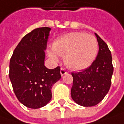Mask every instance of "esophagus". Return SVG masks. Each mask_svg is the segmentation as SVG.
Wrapping results in <instances>:
<instances>
[{"label": "esophagus", "instance_id": "34e87169", "mask_svg": "<svg viewBox=\"0 0 124 124\" xmlns=\"http://www.w3.org/2000/svg\"><path fill=\"white\" fill-rule=\"evenodd\" d=\"M66 73H67V71H66L65 69H64V68H61L60 69V74H61L62 76V75H65Z\"/></svg>", "mask_w": 124, "mask_h": 124}]
</instances>
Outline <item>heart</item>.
Instances as JSON below:
<instances>
[{"mask_svg": "<svg viewBox=\"0 0 124 124\" xmlns=\"http://www.w3.org/2000/svg\"><path fill=\"white\" fill-rule=\"evenodd\" d=\"M97 40L92 35L78 31L66 33L54 41L52 50H48L49 57L58 62V55L64 56L66 66L73 70L88 68L96 58Z\"/></svg>", "mask_w": 124, "mask_h": 124, "instance_id": "1", "label": "heart"}]
</instances>
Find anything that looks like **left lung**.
<instances>
[{
  "instance_id": "1",
  "label": "left lung",
  "mask_w": 124,
  "mask_h": 124,
  "mask_svg": "<svg viewBox=\"0 0 124 124\" xmlns=\"http://www.w3.org/2000/svg\"><path fill=\"white\" fill-rule=\"evenodd\" d=\"M99 52L91 65L81 72L72 73L73 78L71 97L78 104L93 106L108 93L113 73L111 52L108 45L97 33Z\"/></svg>"
}]
</instances>
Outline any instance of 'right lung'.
<instances>
[{
  "instance_id": "1",
  "label": "right lung",
  "mask_w": 124,
  "mask_h": 124,
  "mask_svg": "<svg viewBox=\"0 0 124 124\" xmlns=\"http://www.w3.org/2000/svg\"><path fill=\"white\" fill-rule=\"evenodd\" d=\"M51 28L33 29L23 38L9 62V79L20 102L30 108L45 106L52 97L51 88L61 78L60 67L44 65Z\"/></svg>"
}]
</instances>
